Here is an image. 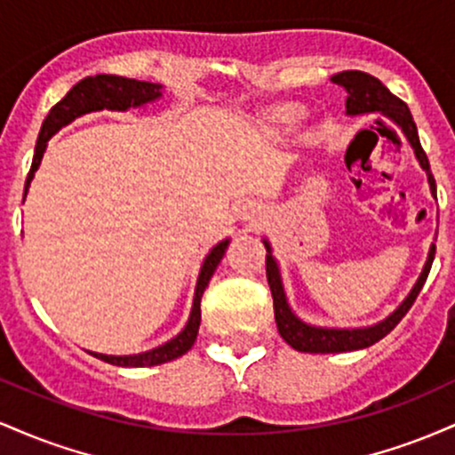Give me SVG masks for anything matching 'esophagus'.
<instances>
[{
	"label": "esophagus",
	"instance_id": "1",
	"mask_svg": "<svg viewBox=\"0 0 455 455\" xmlns=\"http://www.w3.org/2000/svg\"><path fill=\"white\" fill-rule=\"evenodd\" d=\"M254 207H257V205H252V203H248V205L243 207V213H242V216L245 218V220H248V218H252V216H254V212H257V210H254Z\"/></svg>",
	"mask_w": 455,
	"mask_h": 455
}]
</instances>
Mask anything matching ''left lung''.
I'll return each instance as SVG.
<instances>
[{
	"mask_svg": "<svg viewBox=\"0 0 455 455\" xmlns=\"http://www.w3.org/2000/svg\"><path fill=\"white\" fill-rule=\"evenodd\" d=\"M333 83H338V85H342L344 90L348 92V98H347L348 115L380 111L398 124L402 132H404V137L409 139V143L412 145V149H415V156L417 160H419L421 169L427 173L432 195L436 196V184L430 171V162H427L426 151L419 143V134H417V126L415 122H412L409 107H406L398 96H394V93H391L377 76L368 75V72H362V70L338 72V75L333 76ZM265 248H267L269 252L267 257H265V269H267V282L271 289V297H274L275 325H278V331L280 336L284 338V342L291 344L295 351H301V353H347V351H357V348L372 347L374 342L383 340L391 329L404 318L406 312L411 310V306L415 304L417 295H419V291L424 289V282L427 278V274H430L432 260H435V254H436V245H432L430 254H427V260H426V267L421 271L417 284L412 286L411 295L406 297L398 310H395L391 316L385 318L383 323H379V325L374 327H365V329H323V327L306 325V323H301L299 318L291 312L289 304H286L284 289H282L278 265H275L274 257H271V248L267 242H265Z\"/></svg>",
	"mask_w": 455,
	"mask_h": 455,
	"instance_id": "left-lung-1",
	"label": "left lung"
}]
</instances>
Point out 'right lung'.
<instances>
[{"mask_svg":"<svg viewBox=\"0 0 455 455\" xmlns=\"http://www.w3.org/2000/svg\"><path fill=\"white\" fill-rule=\"evenodd\" d=\"M160 85L156 83H145L137 81V78H126V76H115V75H96L87 76L83 81H78L70 92L61 98L60 102L51 108L46 119L40 128L38 143H36L34 151V162H31V169L25 180V195H28L29 181L34 180V173L38 171L40 160L46 149V140H49L60 128H64L66 124H70L72 119L81 117V115L100 111V108H117V111H126L130 107H139L149 100L160 98ZM228 242L218 243L216 248L207 254L205 263H203L201 275L196 282V293H195V304H192L190 321L184 327V331L180 336L173 338L171 342L162 344V347L154 348V351L140 353V355H128V357H113V355H100L92 353L93 357L102 359V362L113 363V365H126V368H145V365H158L173 362V359L181 357L192 348V344L196 340L198 325H201V297L205 293L207 284H210L213 271H216L218 263L224 257V250H227Z\"/></svg>","mask_w":455,"mask_h":455,"instance_id":"add662e5","label":"right lung"}]
</instances>
